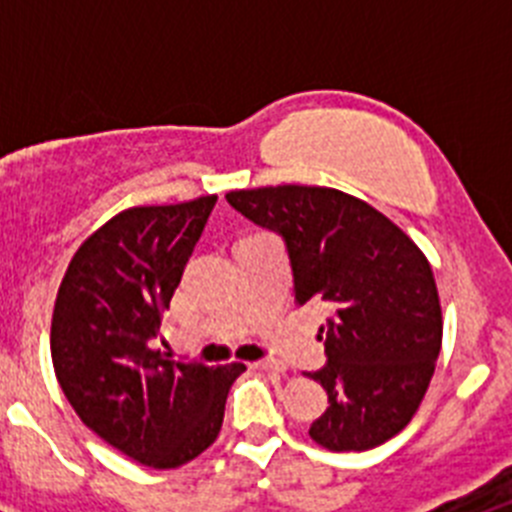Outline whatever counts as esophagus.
Instances as JSON below:
<instances>
[{"label":"esophagus","instance_id":"1","mask_svg":"<svg viewBox=\"0 0 512 512\" xmlns=\"http://www.w3.org/2000/svg\"><path fill=\"white\" fill-rule=\"evenodd\" d=\"M253 369H261V372H277L282 374L287 366L282 361H274V359H264V361H253Z\"/></svg>","mask_w":512,"mask_h":512}]
</instances>
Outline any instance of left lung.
I'll return each instance as SVG.
<instances>
[{
  "label": "left lung",
  "mask_w": 512,
  "mask_h": 512,
  "mask_svg": "<svg viewBox=\"0 0 512 512\" xmlns=\"http://www.w3.org/2000/svg\"><path fill=\"white\" fill-rule=\"evenodd\" d=\"M233 210L282 235L295 302L328 310V364L310 377L328 410L310 438L330 451H366L410 423L441 351L443 320L428 259L390 217L328 187L228 192Z\"/></svg>",
  "instance_id": "obj_1"
}]
</instances>
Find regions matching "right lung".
Wrapping results in <instances>:
<instances>
[{"label": "right lung", "instance_id": "add662e5", "mask_svg": "<svg viewBox=\"0 0 512 512\" xmlns=\"http://www.w3.org/2000/svg\"><path fill=\"white\" fill-rule=\"evenodd\" d=\"M217 197L130 207L74 253L58 287L51 356L81 423L125 456L176 469L220 433L243 364L205 366L153 351Z\"/></svg>", "mask_w": 512, "mask_h": 512}]
</instances>
